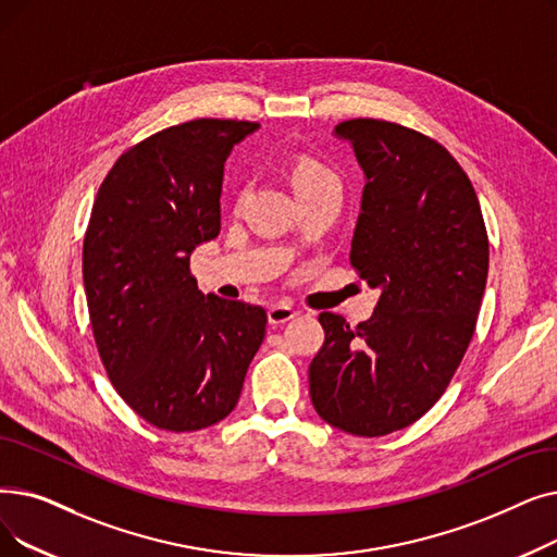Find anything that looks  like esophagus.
<instances>
[{
	"instance_id": "esophagus-1",
	"label": "esophagus",
	"mask_w": 557,
	"mask_h": 557,
	"mask_svg": "<svg viewBox=\"0 0 557 557\" xmlns=\"http://www.w3.org/2000/svg\"><path fill=\"white\" fill-rule=\"evenodd\" d=\"M296 317H298V309H294L292 305H286V302H275V305L269 307V321L273 325H284L286 321H292Z\"/></svg>"
}]
</instances>
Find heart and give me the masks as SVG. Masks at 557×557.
Returning a JSON list of instances; mask_svg holds the SVG:
<instances>
[{
    "instance_id": "obj_1",
    "label": "heart",
    "mask_w": 557,
    "mask_h": 557,
    "mask_svg": "<svg viewBox=\"0 0 557 557\" xmlns=\"http://www.w3.org/2000/svg\"><path fill=\"white\" fill-rule=\"evenodd\" d=\"M288 177H292V186L300 200L319 196V193H342V177L336 175L332 165L317 157H296L288 168Z\"/></svg>"
}]
</instances>
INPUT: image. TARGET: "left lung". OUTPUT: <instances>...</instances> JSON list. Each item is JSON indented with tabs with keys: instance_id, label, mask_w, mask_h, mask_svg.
Returning a JSON list of instances; mask_svg holds the SVG:
<instances>
[{
	"instance_id": "8db88e82",
	"label": "left lung",
	"mask_w": 557,
	"mask_h": 557,
	"mask_svg": "<svg viewBox=\"0 0 557 557\" xmlns=\"http://www.w3.org/2000/svg\"><path fill=\"white\" fill-rule=\"evenodd\" d=\"M334 134L367 177L350 263L380 300L355 327L321 313L309 396L325 423L382 437L419 421L453 380L485 294L490 238L473 184L444 145L375 117L344 120Z\"/></svg>"
}]
</instances>
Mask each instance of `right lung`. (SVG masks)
<instances>
[{
	"label": "right lung",
	"mask_w": 557,
	"mask_h": 557,
	"mask_svg": "<svg viewBox=\"0 0 557 557\" xmlns=\"http://www.w3.org/2000/svg\"><path fill=\"white\" fill-rule=\"evenodd\" d=\"M259 125L198 117L113 163L84 236L95 344L115 392L154 428L193 432L238 403L265 309L202 296L190 252L221 232L223 168Z\"/></svg>",
	"instance_id": "1"
}]
</instances>
